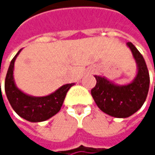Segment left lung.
Masks as SVG:
<instances>
[{
    "label": "left lung",
    "instance_id": "left-lung-1",
    "mask_svg": "<svg viewBox=\"0 0 155 155\" xmlns=\"http://www.w3.org/2000/svg\"><path fill=\"white\" fill-rule=\"evenodd\" d=\"M127 45L131 49L138 66L134 81L127 85L117 86L104 77L95 75L97 82L91 91L99 108L109 116L118 118L130 117L143 106L150 84L149 72L143 55L131 42Z\"/></svg>",
    "mask_w": 155,
    "mask_h": 155
}]
</instances>
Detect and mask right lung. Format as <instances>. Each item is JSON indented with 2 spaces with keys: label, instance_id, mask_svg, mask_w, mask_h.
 Returning a JSON list of instances; mask_svg holds the SVG:
<instances>
[{
  "label": "right lung",
  "instance_id": "right-lung-1",
  "mask_svg": "<svg viewBox=\"0 0 155 155\" xmlns=\"http://www.w3.org/2000/svg\"><path fill=\"white\" fill-rule=\"evenodd\" d=\"M20 50L12 60L8 69L4 84L5 92L11 106L19 117L30 122H42L58 113L67 91L74 83L65 84L46 97H32L23 93L16 87L13 80L14 62Z\"/></svg>",
  "mask_w": 155,
  "mask_h": 155
}]
</instances>
